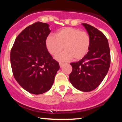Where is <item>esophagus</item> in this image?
Segmentation results:
<instances>
[{
  "label": "esophagus",
  "mask_w": 122,
  "mask_h": 122,
  "mask_svg": "<svg viewBox=\"0 0 122 122\" xmlns=\"http://www.w3.org/2000/svg\"><path fill=\"white\" fill-rule=\"evenodd\" d=\"M64 63H62V62H60V67H62L63 66H64Z\"/></svg>",
  "instance_id": "esophagus-1"
}]
</instances>
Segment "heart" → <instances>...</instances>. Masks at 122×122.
Instances as JSON below:
<instances>
[{"label":"heart","instance_id":"1","mask_svg":"<svg viewBox=\"0 0 122 122\" xmlns=\"http://www.w3.org/2000/svg\"><path fill=\"white\" fill-rule=\"evenodd\" d=\"M91 44L90 37L85 31L75 27H64L55 34L48 36L45 40V46L48 52L56 56L64 48L66 50L58 55V61H66L74 58L81 60L88 52Z\"/></svg>","mask_w":122,"mask_h":122}]
</instances>
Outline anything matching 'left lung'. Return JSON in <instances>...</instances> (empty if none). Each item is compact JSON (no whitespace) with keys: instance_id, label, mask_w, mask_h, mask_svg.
I'll use <instances>...</instances> for the list:
<instances>
[{"instance_id":"1","label":"left lung","mask_w":122,"mask_h":122,"mask_svg":"<svg viewBox=\"0 0 122 122\" xmlns=\"http://www.w3.org/2000/svg\"><path fill=\"white\" fill-rule=\"evenodd\" d=\"M82 25L90 37V47L81 60L71 63L72 71L69 79L76 89L88 92L98 87L106 76L111 64V53L107 39L102 32L90 24Z\"/></svg>"}]
</instances>
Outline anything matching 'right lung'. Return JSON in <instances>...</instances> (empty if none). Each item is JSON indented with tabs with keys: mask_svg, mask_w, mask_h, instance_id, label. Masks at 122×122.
Instances as JSON below:
<instances>
[{
	"mask_svg": "<svg viewBox=\"0 0 122 122\" xmlns=\"http://www.w3.org/2000/svg\"><path fill=\"white\" fill-rule=\"evenodd\" d=\"M51 30L47 23L36 22L17 36L10 52L15 79L29 93L40 95L53 84L58 62L49 53L45 40Z\"/></svg>",
	"mask_w": 122,
	"mask_h": 122,
	"instance_id": "1",
	"label": "right lung"
}]
</instances>
